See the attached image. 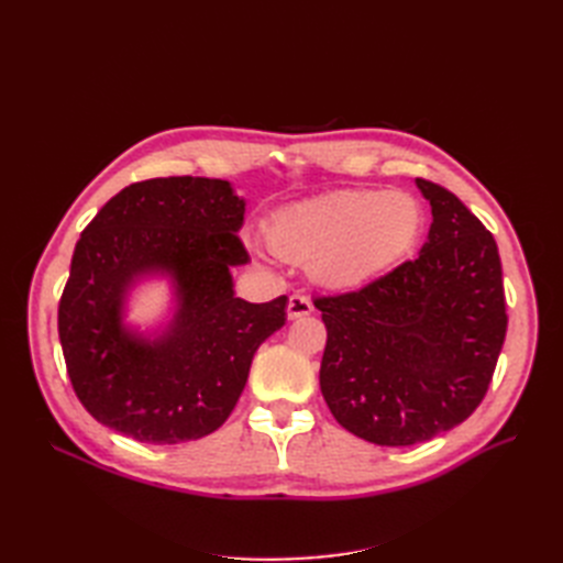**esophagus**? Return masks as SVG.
Returning a JSON list of instances; mask_svg holds the SVG:
<instances>
[{
  "label": "esophagus",
  "mask_w": 563,
  "mask_h": 563,
  "mask_svg": "<svg viewBox=\"0 0 563 563\" xmlns=\"http://www.w3.org/2000/svg\"><path fill=\"white\" fill-rule=\"evenodd\" d=\"M312 302H310V298L308 296H300V294H294L291 298H288V308H286V312H288V319H298V317H308V314H312Z\"/></svg>",
  "instance_id": "esophagus-1"
}]
</instances>
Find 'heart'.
Masks as SVG:
<instances>
[{
  "label": "heart",
  "instance_id": "b5f03b06",
  "mask_svg": "<svg viewBox=\"0 0 563 563\" xmlns=\"http://www.w3.org/2000/svg\"><path fill=\"white\" fill-rule=\"evenodd\" d=\"M424 230L428 211L416 195L354 190L279 211L267 225V244L288 263L310 265L319 286L360 291L411 261Z\"/></svg>",
  "mask_w": 563,
  "mask_h": 563
}]
</instances>
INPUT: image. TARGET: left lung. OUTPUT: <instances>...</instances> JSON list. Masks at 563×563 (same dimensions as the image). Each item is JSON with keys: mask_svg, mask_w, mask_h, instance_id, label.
I'll return each mask as SVG.
<instances>
[{"mask_svg": "<svg viewBox=\"0 0 563 563\" xmlns=\"http://www.w3.org/2000/svg\"><path fill=\"white\" fill-rule=\"evenodd\" d=\"M416 183L432 207L418 258L360 291L314 298L327 323L321 395L347 432L378 446H413L467 420L507 331L493 234L446 187Z\"/></svg>", "mask_w": 563, "mask_h": 563, "instance_id": "8db88e82", "label": "left lung"}]
</instances>
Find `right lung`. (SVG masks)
Returning <instances> with one entry per match:
<instances>
[{
  "label": "right lung",
  "mask_w": 563,
  "mask_h": 563,
  "mask_svg": "<svg viewBox=\"0 0 563 563\" xmlns=\"http://www.w3.org/2000/svg\"><path fill=\"white\" fill-rule=\"evenodd\" d=\"M244 199L228 180L172 176L133 183L84 228L58 305L67 376L106 428L145 444L216 432L249 378L255 350L286 321V296L234 298L230 269L249 263ZM162 271L179 310L157 341L121 323L128 286Z\"/></svg>",
  "instance_id": "right-lung-1"
}]
</instances>
